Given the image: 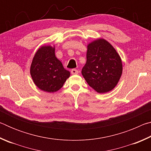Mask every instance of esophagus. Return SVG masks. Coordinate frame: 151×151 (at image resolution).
I'll use <instances>...</instances> for the list:
<instances>
[{
	"instance_id": "1",
	"label": "esophagus",
	"mask_w": 151,
	"mask_h": 151,
	"mask_svg": "<svg viewBox=\"0 0 151 151\" xmlns=\"http://www.w3.org/2000/svg\"><path fill=\"white\" fill-rule=\"evenodd\" d=\"M78 73V71L76 69H75V68H73V69L71 70V74H72V75H77Z\"/></svg>"
}]
</instances>
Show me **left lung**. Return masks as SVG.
<instances>
[{
  "mask_svg": "<svg viewBox=\"0 0 151 151\" xmlns=\"http://www.w3.org/2000/svg\"><path fill=\"white\" fill-rule=\"evenodd\" d=\"M122 73L121 58L108 41L99 39L89 43L82 75L91 87L99 93L111 91L117 85Z\"/></svg>",
  "mask_w": 151,
  "mask_h": 151,
  "instance_id": "1",
  "label": "left lung"
}]
</instances>
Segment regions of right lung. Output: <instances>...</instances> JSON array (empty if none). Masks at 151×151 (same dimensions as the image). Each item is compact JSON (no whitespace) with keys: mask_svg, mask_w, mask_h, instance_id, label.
<instances>
[{"mask_svg":"<svg viewBox=\"0 0 151 151\" xmlns=\"http://www.w3.org/2000/svg\"><path fill=\"white\" fill-rule=\"evenodd\" d=\"M55 50L50 45L42 46L35 53L30 65V75L35 85L48 93L60 89L70 75L55 57Z\"/></svg>","mask_w":151,"mask_h":151,"instance_id":"add662e5","label":"right lung"}]
</instances>
